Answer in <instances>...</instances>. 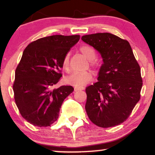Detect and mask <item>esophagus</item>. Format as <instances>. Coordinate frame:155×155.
<instances>
[{"label": "esophagus", "mask_w": 155, "mask_h": 155, "mask_svg": "<svg viewBox=\"0 0 155 155\" xmlns=\"http://www.w3.org/2000/svg\"><path fill=\"white\" fill-rule=\"evenodd\" d=\"M83 87H74V92H78V91H79V90H83Z\"/></svg>", "instance_id": "1"}]
</instances>
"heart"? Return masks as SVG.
Instances as JSON below:
<instances>
[{"mask_svg": "<svg viewBox=\"0 0 155 155\" xmlns=\"http://www.w3.org/2000/svg\"><path fill=\"white\" fill-rule=\"evenodd\" d=\"M79 51L87 59L90 60V65L93 68L96 69L97 68V64L93 60L95 58L96 52L95 49L89 45H82L79 48ZM69 54H66L64 56L63 60V68L65 70H68L69 67ZM92 75L89 71L83 72H74L66 76L64 78V81L68 84L74 85L76 87L84 86L87 84L92 81Z\"/></svg>", "mask_w": 155, "mask_h": 155, "instance_id": "heart-1", "label": "heart"}]
</instances>
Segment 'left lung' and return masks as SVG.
<instances>
[{
    "label": "left lung",
    "mask_w": 155,
    "mask_h": 155,
    "mask_svg": "<svg viewBox=\"0 0 155 155\" xmlns=\"http://www.w3.org/2000/svg\"><path fill=\"white\" fill-rule=\"evenodd\" d=\"M81 39L98 51L104 60L98 81L85 90L87 116L98 127H114L127 120L140 100V65L127 40L109 33L85 35Z\"/></svg>",
    "instance_id": "left-lung-1"
}]
</instances>
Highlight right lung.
<instances>
[{"label": "right lung", "instance_id": "1", "mask_svg": "<svg viewBox=\"0 0 155 155\" xmlns=\"http://www.w3.org/2000/svg\"><path fill=\"white\" fill-rule=\"evenodd\" d=\"M79 35H54L37 39L25 49L15 71V101L22 117L37 127L58 120L63 101L72 86L51 90L62 77L64 56L79 41Z\"/></svg>", "mask_w": 155, "mask_h": 155}]
</instances>
